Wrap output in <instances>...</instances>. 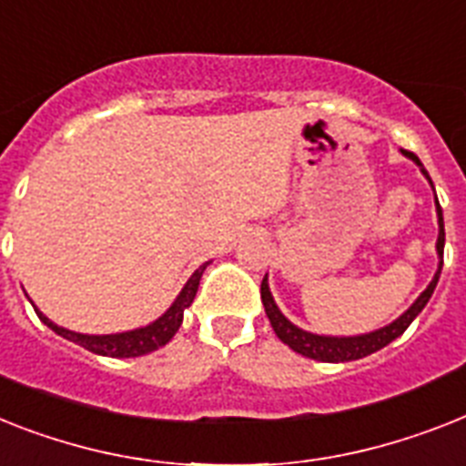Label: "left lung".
Segmentation results:
<instances>
[{
    "label": "left lung",
    "mask_w": 466,
    "mask_h": 466,
    "mask_svg": "<svg viewBox=\"0 0 466 466\" xmlns=\"http://www.w3.org/2000/svg\"><path fill=\"white\" fill-rule=\"evenodd\" d=\"M410 160H414L421 167V172L426 174V179L431 181L429 172L423 169L421 160H419L417 155L410 153V150H402ZM433 187V184H431ZM436 213H438V256H441V263H438V272L433 275V279H431V285L423 289L421 294H419V299L414 301V304L407 309V311L400 316L397 320H392L390 325H385V328H380V330H373V332H366V335H354V338H328V335H313V332H306L301 330V328H297L294 323H289V320L282 316V311L278 309V304H275V299H272L270 294V287H268V275L263 278V282H260V299H263V306H266V313H268V320H270L272 330H275V335H278L282 342L289 347V350H294L297 354H301V357L306 359H316V361H325V364H339V361H357V359H364L369 357V354H373V351L383 350L385 344H390L392 339L400 338L407 328H410V323L414 319H417L419 313L423 311V306L429 304L431 294H433V289H436L438 285V278H441V270H442V248H445V225H442V210L441 206H438V198H436Z\"/></svg>",
    "instance_id": "obj_1"
}]
</instances>
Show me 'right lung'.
<instances>
[{"label":"right lung","instance_id":"right-lung-1","mask_svg":"<svg viewBox=\"0 0 466 466\" xmlns=\"http://www.w3.org/2000/svg\"><path fill=\"white\" fill-rule=\"evenodd\" d=\"M208 263L198 268V270L188 278V282L184 285V289L179 292V297L174 299V304L169 306L167 311L162 313L160 319L153 320L146 328H136V330L128 332H116V335H81V332L66 330L62 325L52 323V320L40 313L35 309L37 319L47 325L49 330H55L56 335L71 339V342L81 344L83 350L93 351V354H100V357H112V359H128V357H143L147 351H155L165 347L169 339L174 338V332L179 330L181 320H184V311L188 306L194 304V297L198 292L200 275L206 270Z\"/></svg>","mask_w":466,"mask_h":466}]
</instances>
